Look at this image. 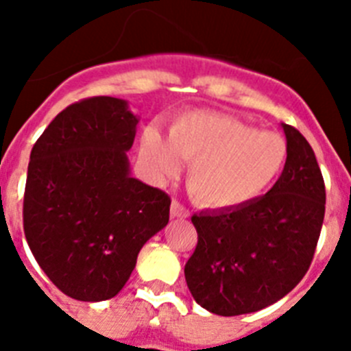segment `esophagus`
<instances>
[{
	"instance_id": "obj_1",
	"label": "esophagus",
	"mask_w": 351,
	"mask_h": 351,
	"mask_svg": "<svg viewBox=\"0 0 351 351\" xmlns=\"http://www.w3.org/2000/svg\"><path fill=\"white\" fill-rule=\"evenodd\" d=\"M170 216L172 218H186L188 216V209L182 204H179L178 200H173L172 206H170Z\"/></svg>"
}]
</instances>
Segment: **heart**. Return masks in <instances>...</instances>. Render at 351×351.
Listing matches in <instances>:
<instances>
[{
  "mask_svg": "<svg viewBox=\"0 0 351 351\" xmlns=\"http://www.w3.org/2000/svg\"><path fill=\"white\" fill-rule=\"evenodd\" d=\"M141 156L158 181L178 176L190 161L188 190L200 206L230 210L255 202L281 178L288 144L228 114L190 110L170 123L167 141L154 130L142 135Z\"/></svg>",
  "mask_w": 351,
  "mask_h": 351,
  "instance_id": "1",
  "label": "heart"
}]
</instances>
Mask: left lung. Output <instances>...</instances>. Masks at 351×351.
Wrapping results in <instances>:
<instances>
[{
	"label": "left lung",
	"instance_id": "1",
	"mask_svg": "<svg viewBox=\"0 0 351 351\" xmlns=\"http://www.w3.org/2000/svg\"><path fill=\"white\" fill-rule=\"evenodd\" d=\"M283 126L288 161L255 202L193 214L198 243L184 265L191 295L221 316L255 313L283 299L311 265L325 216V184L311 145Z\"/></svg>",
	"mask_w": 351,
	"mask_h": 351
}]
</instances>
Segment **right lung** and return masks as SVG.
Here are the masks:
<instances>
[{"mask_svg":"<svg viewBox=\"0 0 351 351\" xmlns=\"http://www.w3.org/2000/svg\"><path fill=\"white\" fill-rule=\"evenodd\" d=\"M137 125L128 101L95 96L58 114L31 149L24 234L71 299L116 297L138 251L169 223V195L130 173Z\"/></svg>","mask_w":351,"mask_h":351,"instance_id":"right-lung-1","label":"right lung"}]
</instances>
